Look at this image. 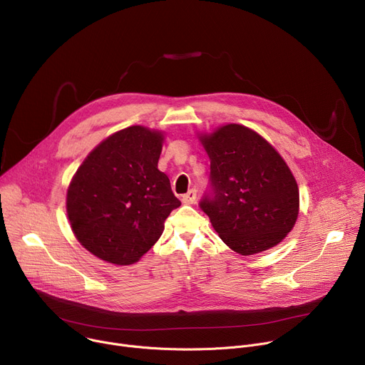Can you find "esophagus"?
<instances>
[{"label":"esophagus","instance_id":"esophagus-1","mask_svg":"<svg viewBox=\"0 0 365 365\" xmlns=\"http://www.w3.org/2000/svg\"><path fill=\"white\" fill-rule=\"evenodd\" d=\"M195 201H196V190L195 189H190L187 193H185L183 196H182V202L183 204H195Z\"/></svg>","mask_w":365,"mask_h":365}]
</instances>
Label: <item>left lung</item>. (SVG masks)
I'll return each instance as SVG.
<instances>
[{
    "label": "left lung",
    "mask_w": 365,
    "mask_h": 365,
    "mask_svg": "<svg viewBox=\"0 0 365 365\" xmlns=\"http://www.w3.org/2000/svg\"><path fill=\"white\" fill-rule=\"evenodd\" d=\"M210 160V190L200 202L221 240L249 256L292 230L300 196L278 151L255 130L228 123L200 137Z\"/></svg>",
    "instance_id": "8db88e82"
}]
</instances>
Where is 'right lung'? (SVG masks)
<instances>
[{"label": "right lung", "mask_w": 365, "mask_h": 365, "mask_svg": "<svg viewBox=\"0 0 365 365\" xmlns=\"http://www.w3.org/2000/svg\"><path fill=\"white\" fill-rule=\"evenodd\" d=\"M163 140L158 130L125 128L98 144L74 175L68 220L77 240L102 260L138 262L180 207L169 178L157 169Z\"/></svg>", "instance_id": "1"}]
</instances>
